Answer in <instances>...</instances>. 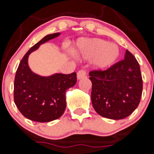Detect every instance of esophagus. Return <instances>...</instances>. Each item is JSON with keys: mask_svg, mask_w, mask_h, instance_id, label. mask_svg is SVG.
Here are the masks:
<instances>
[{"mask_svg": "<svg viewBox=\"0 0 154 154\" xmlns=\"http://www.w3.org/2000/svg\"><path fill=\"white\" fill-rule=\"evenodd\" d=\"M86 77V72L84 70H80L77 72V80H81V79L85 78Z\"/></svg>", "mask_w": 154, "mask_h": 154, "instance_id": "1", "label": "esophagus"}]
</instances>
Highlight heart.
I'll use <instances>...</instances> for the list:
<instances>
[{"mask_svg": "<svg viewBox=\"0 0 154 154\" xmlns=\"http://www.w3.org/2000/svg\"><path fill=\"white\" fill-rule=\"evenodd\" d=\"M76 57L91 60L93 67L97 70H106L116 63L120 54L116 43L100 38H82L77 41L72 51Z\"/></svg>", "mask_w": 154, "mask_h": 154, "instance_id": "heart-1", "label": "heart"}]
</instances>
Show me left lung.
Here are the masks:
<instances>
[{
    "label": "left lung",
    "instance_id": "8db88e82",
    "mask_svg": "<svg viewBox=\"0 0 154 154\" xmlns=\"http://www.w3.org/2000/svg\"><path fill=\"white\" fill-rule=\"evenodd\" d=\"M91 103L96 112L111 119L127 117L139 106L142 93L140 67L126 50L124 60L106 71L89 73Z\"/></svg>",
    "mask_w": 154,
    "mask_h": 154
}]
</instances>
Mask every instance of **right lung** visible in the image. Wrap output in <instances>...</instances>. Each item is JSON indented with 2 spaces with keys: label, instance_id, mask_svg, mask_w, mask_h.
Returning a JSON list of instances; mask_svg holds the SVG:
<instances>
[{
  "label": "right lung",
  "instance_id": "1",
  "mask_svg": "<svg viewBox=\"0 0 154 154\" xmlns=\"http://www.w3.org/2000/svg\"><path fill=\"white\" fill-rule=\"evenodd\" d=\"M60 33L45 36L26 52L19 64L14 78V100L20 112L27 119L47 122L58 119L66 109V92L77 82L75 72L55 73L40 76L31 70L29 56L40 45L60 36Z\"/></svg>",
  "mask_w": 154,
  "mask_h": 154
}]
</instances>
